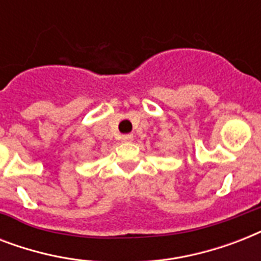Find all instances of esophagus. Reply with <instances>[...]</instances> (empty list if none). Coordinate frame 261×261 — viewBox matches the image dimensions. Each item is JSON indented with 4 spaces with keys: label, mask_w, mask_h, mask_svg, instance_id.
<instances>
[{
    "label": "esophagus",
    "mask_w": 261,
    "mask_h": 261,
    "mask_svg": "<svg viewBox=\"0 0 261 261\" xmlns=\"http://www.w3.org/2000/svg\"><path fill=\"white\" fill-rule=\"evenodd\" d=\"M134 139V137L131 134H127V135H122V141L123 142H131Z\"/></svg>",
    "instance_id": "obj_1"
}]
</instances>
